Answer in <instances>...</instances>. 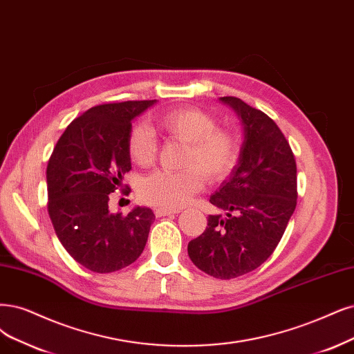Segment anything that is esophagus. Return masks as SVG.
<instances>
[{"label":"esophagus","instance_id":"esophagus-1","mask_svg":"<svg viewBox=\"0 0 354 354\" xmlns=\"http://www.w3.org/2000/svg\"><path fill=\"white\" fill-rule=\"evenodd\" d=\"M176 213H179V210H172V208H163V207H159V208H156V210H154L156 217H163V216L176 214Z\"/></svg>","mask_w":354,"mask_h":354}]
</instances>
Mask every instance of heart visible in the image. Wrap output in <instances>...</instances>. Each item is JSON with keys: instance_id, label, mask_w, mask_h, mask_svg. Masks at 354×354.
I'll return each instance as SVG.
<instances>
[{"instance_id": "heart-1", "label": "heart", "mask_w": 354, "mask_h": 354, "mask_svg": "<svg viewBox=\"0 0 354 354\" xmlns=\"http://www.w3.org/2000/svg\"><path fill=\"white\" fill-rule=\"evenodd\" d=\"M162 133L182 142L187 149L182 157V172L159 170L141 182L140 197L147 204L179 208L204 187V176L216 184L226 179L239 157V142L230 129L217 127L216 118L197 108H176L154 116ZM128 153L131 160L149 167L157 156V140L153 131L137 124L129 131Z\"/></svg>"}]
</instances>
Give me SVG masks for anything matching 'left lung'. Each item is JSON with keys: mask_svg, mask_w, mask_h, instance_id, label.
<instances>
[{"mask_svg": "<svg viewBox=\"0 0 354 354\" xmlns=\"http://www.w3.org/2000/svg\"><path fill=\"white\" fill-rule=\"evenodd\" d=\"M220 100L241 118L245 138L238 165L210 197L226 216H208L188 255L208 276L229 280L254 271L276 250L296 208L297 178L277 124L238 97Z\"/></svg>", "mask_w": 354, "mask_h": 354, "instance_id": "obj_1", "label": "left lung"}]
</instances>
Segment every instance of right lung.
<instances>
[{
	"label": "right lung",
	"instance_id": "1",
	"mask_svg": "<svg viewBox=\"0 0 354 354\" xmlns=\"http://www.w3.org/2000/svg\"><path fill=\"white\" fill-rule=\"evenodd\" d=\"M154 103L128 100L91 108L67 127L50 154L46 184L52 226L65 251L90 271L125 268L146 246L154 220L150 208L115 214L108 201L131 170V122Z\"/></svg>",
	"mask_w": 354,
	"mask_h": 354
}]
</instances>
